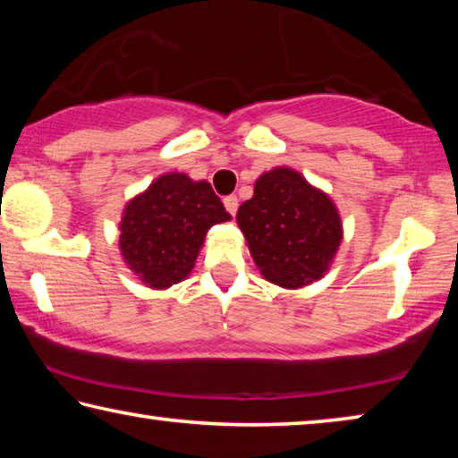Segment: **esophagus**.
<instances>
[{"instance_id":"esophagus-1","label":"esophagus","mask_w":458,"mask_h":458,"mask_svg":"<svg viewBox=\"0 0 458 458\" xmlns=\"http://www.w3.org/2000/svg\"><path fill=\"white\" fill-rule=\"evenodd\" d=\"M224 206H226V210L230 216H236L238 212V198L236 196H226L224 198Z\"/></svg>"}]
</instances>
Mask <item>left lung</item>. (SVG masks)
I'll list each match as a JSON object with an SVG mask.
<instances>
[{
    "label": "left lung",
    "instance_id": "1",
    "mask_svg": "<svg viewBox=\"0 0 458 458\" xmlns=\"http://www.w3.org/2000/svg\"><path fill=\"white\" fill-rule=\"evenodd\" d=\"M236 220L262 276L286 289L321 278L341 242L337 208L289 167L262 174Z\"/></svg>",
    "mask_w": 458,
    "mask_h": 458
}]
</instances>
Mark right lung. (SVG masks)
<instances>
[{"mask_svg": "<svg viewBox=\"0 0 458 458\" xmlns=\"http://www.w3.org/2000/svg\"><path fill=\"white\" fill-rule=\"evenodd\" d=\"M230 220L208 182L167 174L127 204L121 220V254L153 289H167L191 273L206 232Z\"/></svg>", "mask_w": 458, "mask_h": 458, "instance_id": "add662e5", "label": "right lung"}]
</instances>
